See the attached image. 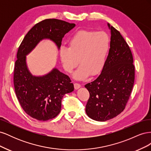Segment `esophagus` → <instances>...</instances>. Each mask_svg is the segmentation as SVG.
Segmentation results:
<instances>
[{
  "label": "esophagus",
  "instance_id": "obj_1",
  "mask_svg": "<svg viewBox=\"0 0 151 151\" xmlns=\"http://www.w3.org/2000/svg\"><path fill=\"white\" fill-rule=\"evenodd\" d=\"M74 88H75V89H79V88H80L81 87V85L80 84H79V83H74Z\"/></svg>",
  "mask_w": 151,
  "mask_h": 151
}]
</instances>
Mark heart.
<instances>
[{"label":"heart","instance_id":"heart-1","mask_svg":"<svg viewBox=\"0 0 151 151\" xmlns=\"http://www.w3.org/2000/svg\"><path fill=\"white\" fill-rule=\"evenodd\" d=\"M110 45V37L106 32L78 31L68 41V48L61 47L59 50L63 67L71 73L79 63L80 66L74 76L77 80L98 76L104 69Z\"/></svg>","mask_w":151,"mask_h":151}]
</instances>
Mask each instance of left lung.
Here are the masks:
<instances>
[{
	"label": "left lung",
	"instance_id": "1",
	"mask_svg": "<svg viewBox=\"0 0 151 151\" xmlns=\"http://www.w3.org/2000/svg\"><path fill=\"white\" fill-rule=\"evenodd\" d=\"M108 26L111 45L106 64L96 79L85 85L89 93L86 112L99 122L110 120L124 110L135 80L133 55L129 45L119 31Z\"/></svg>",
	"mask_w": 151,
	"mask_h": 151
}]
</instances>
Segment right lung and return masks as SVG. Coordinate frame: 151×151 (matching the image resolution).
<instances>
[{"label": "right lung", "mask_w": 151, "mask_h": 151, "mask_svg": "<svg viewBox=\"0 0 151 151\" xmlns=\"http://www.w3.org/2000/svg\"><path fill=\"white\" fill-rule=\"evenodd\" d=\"M75 26L57 19H45L28 32L18 48L14 70L15 93L21 108L35 119L47 121L56 117L60 112L63 96L74 88L70 77L56 68L43 77L32 76L26 66V55L43 38L53 40L60 48L62 38Z\"/></svg>", "instance_id": "1"}]
</instances>
